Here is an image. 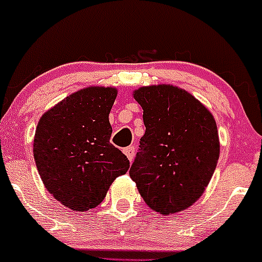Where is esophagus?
I'll use <instances>...</instances> for the list:
<instances>
[{"instance_id": "1", "label": "esophagus", "mask_w": 262, "mask_h": 262, "mask_svg": "<svg viewBox=\"0 0 262 262\" xmlns=\"http://www.w3.org/2000/svg\"><path fill=\"white\" fill-rule=\"evenodd\" d=\"M123 152H125V155L127 156L128 160L132 161L135 158V154H136V150H135L134 146H130V147H126V149L123 150Z\"/></svg>"}]
</instances>
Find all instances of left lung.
Wrapping results in <instances>:
<instances>
[{"mask_svg": "<svg viewBox=\"0 0 262 262\" xmlns=\"http://www.w3.org/2000/svg\"><path fill=\"white\" fill-rule=\"evenodd\" d=\"M145 135L130 169L145 203L168 215L184 211L206 190L220 158L215 120L189 92L171 84L140 87Z\"/></svg>", "mask_w": 262, "mask_h": 262, "instance_id": "1", "label": "left lung"}]
</instances>
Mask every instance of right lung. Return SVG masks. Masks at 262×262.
Returning <instances> with one entry per match:
<instances>
[{
	"label": "right lung",
	"mask_w": 262,
	"mask_h": 262,
	"mask_svg": "<svg viewBox=\"0 0 262 262\" xmlns=\"http://www.w3.org/2000/svg\"><path fill=\"white\" fill-rule=\"evenodd\" d=\"M115 87H87L66 97L37 123L34 159L45 188L63 206H98L130 161L110 142Z\"/></svg>",
	"instance_id": "right-lung-1"
}]
</instances>
